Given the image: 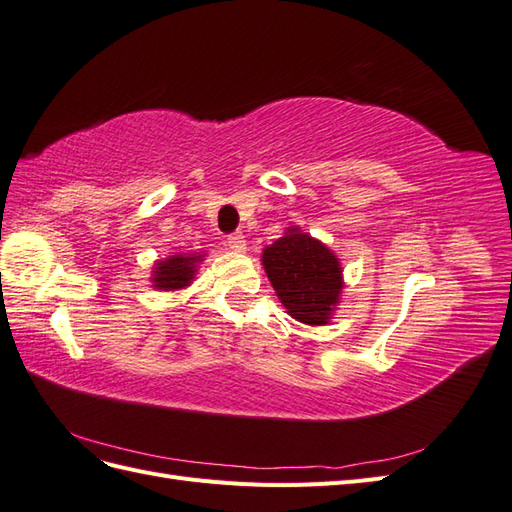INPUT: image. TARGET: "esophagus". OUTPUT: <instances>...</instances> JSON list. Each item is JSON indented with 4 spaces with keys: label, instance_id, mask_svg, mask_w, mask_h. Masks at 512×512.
I'll use <instances>...</instances> for the list:
<instances>
[{
    "label": "esophagus",
    "instance_id": "obj_1",
    "mask_svg": "<svg viewBox=\"0 0 512 512\" xmlns=\"http://www.w3.org/2000/svg\"><path fill=\"white\" fill-rule=\"evenodd\" d=\"M226 243H228V247H230L232 252H239V254L247 252V241H245L243 232H232Z\"/></svg>",
    "mask_w": 512,
    "mask_h": 512
}]
</instances>
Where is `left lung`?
<instances>
[{"mask_svg":"<svg viewBox=\"0 0 512 512\" xmlns=\"http://www.w3.org/2000/svg\"><path fill=\"white\" fill-rule=\"evenodd\" d=\"M262 267L288 316L309 327L329 324L342 301L344 267L329 245L288 226L262 250Z\"/></svg>","mask_w":512,"mask_h":512,"instance_id":"left-lung-1","label":"left lung"}]
</instances>
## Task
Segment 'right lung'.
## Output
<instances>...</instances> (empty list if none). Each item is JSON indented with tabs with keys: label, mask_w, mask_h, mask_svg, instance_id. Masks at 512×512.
I'll return each mask as SVG.
<instances>
[{
	"label": "right lung",
	"mask_w": 512,
	"mask_h": 512,
	"mask_svg": "<svg viewBox=\"0 0 512 512\" xmlns=\"http://www.w3.org/2000/svg\"><path fill=\"white\" fill-rule=\"evenodd\" d=\"M205 252H190V254H170L164 260H158L153 265L149 282L156 290L177 292L192 286L198 265L205 260Z\"/></svg>",
	"instance_id": "obj_1"
}]
</instances>
